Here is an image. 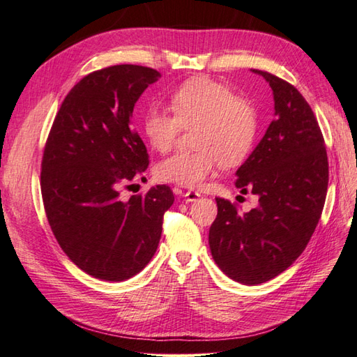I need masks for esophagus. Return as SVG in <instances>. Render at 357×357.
Segmentation results:
<instances>
[{
  "label": "esophagus",
  "mask_w": 357,
  "mask_h": 357,
  "mask_svg": "<svg viewBox=\"0 0 357 357\" xmlns=\"http://www.w3.org/2000/svg\"><path fill=\"white\" fill-rule=\"evenodd\" d=\"M184 198H185V201L187 202H195V201H198L199 198H201V193H198V192H187L185 195H184Z\"/></svg>",
  "instance_id": "1"
}]
</instances>
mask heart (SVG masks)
Masks as SVG:
<instances>
[{
  "label": "heart",
  "instance_id": "b5f03b06",
  "mask_svg": "<svg viewBox=\"0 0 357 357\" xmlns=\"http://www.w3.org/2000/svg\"><path fill=\"white\" fill-rule=\"evenodd\" d=\"M174 115L151 107L142 118V133L151 149L170 150L184 128L193 130L192 151H176L156 165V176L184 187L201 184L216 162L241 164L252 151L259 116L252 102L236 98L233 90L210 78L184 82L170 96Z\"/></svg>",
  "mask_w": 357,
  "mask_h": 357
}]
</instances>
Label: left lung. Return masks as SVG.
Returning a JSON list of instances; mask_svg holds the SVG:
<instances>
[{"label":"left lung","mask_w":357,"mask_h":357,"mask_svg":"<svg viewBox=\"0 0 357 357\" xmlns=\"http://www.w3.org/2000/svg\"><path fill=\"white\" fill-rule=\"evenodd\" d=\"M275 121L245 162L236 187L257 196V207L239 213L216 198L218 216L208 231L210 252L227 276L257 285L285 271L304 252L322 215L328 159L314 113L298 89L268 72Z\"/></svg>","instance_id":"1"}]
</instances>
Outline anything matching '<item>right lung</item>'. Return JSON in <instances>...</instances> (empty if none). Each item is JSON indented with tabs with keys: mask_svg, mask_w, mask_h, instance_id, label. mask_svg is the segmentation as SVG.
I'll return each instance as SVG.
<instances>
[{
	"mask_svg": "<svg viewBox=\"0 0 357 357\" xmlns=\"http://www.w3.org/2000/svg\"><path fill=\"white\" fill-rule=\"evenodd\" d=\"M159 78L133 64L87 75L66 96L45 144L41 193L50 229L69 259L96 279L119 282L146 267L174 201L167 185L121 198L149 165L132 116Z\"/></svg>",
	"mask_w": 357,
	"mask_h": 357,
	"instance_id": "1",
	"label": "right lung"
}]
</instances>
